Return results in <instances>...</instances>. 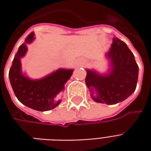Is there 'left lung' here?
<instances>
[{
	"mask_svg": "<svg viewBox=\"0 0 151 151\" xmlns=\"http://www.w3.org/2000/svg\"><path fill=\"white\" fill-rule=\"evenodd\" d=\"M106 56L111 63L109 73L101 75L86 69V84L95 102L112 105L124 101L135 91L138 65L126 43L118 38H113Z\"/></svg>",
	"mask_w": 151,
	"mask_h": 151,
	"instance_id": "1",
	"label": "left lung"
}]
</instances>
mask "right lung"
Returning a JSON list of instances; mask_svg holds the SVG:
<instances>
[{
    "label": "right lung",
    "mask_w": 151,
    "mask_h": 151,
    "mask_svg": "<svg viewBox=\"0 0 151 151\" xmlns=\"http://www.w3.org/2000/svg\"><path fill=\"white\" fill-rule=\"evenodd\" d=\"M34 36L35 34L31 32L26 38L25 43L19 47L9 69V78L16 97L22 104L36 111H49L60 104V100L55 101V98L64 90V86L72 76L73 69H59L39 80H31L23 75L21 58L27 51V44L35 40Z\"/></svg>",
    "instance_id": "right-lung-1"
}]
</instances>
